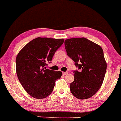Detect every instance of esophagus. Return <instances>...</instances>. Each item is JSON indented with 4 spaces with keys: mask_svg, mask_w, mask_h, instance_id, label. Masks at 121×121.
Here are the masks:
<instances>
[{
    "mask_svg": "<svg viewBox=\"0 0 121 121\" xmlns=\"http://www.w3.org/2000/svg\"><path fill=\"white\" fill-rule=\"evenodd\" d=\"M68 74V72L67 71H65V72H63V75H66Z\"/></svg>",
    "mask_w": 121,
    "mask_h": 121,
    "instance_id": "esophagus-1",
    "label": "esophagus"
}]
</instances>
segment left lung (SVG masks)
Instances as JSON below:
<instances>
[{
  "label": "left lung",
  "instance_id": "1",
  "mask_svg": "<svg viewBox=\"0 0 121 121\" xmlns=\"http://www.w3.org/2000/svg\"><path fill=\"white\" fill-rule=\"evenodd\" d=\"M65 47L79 70L73 71L71 93L79 99L93 96L102 85L107 69L102 47L84 37L66 40Z\"/></svg>",
  "mask_w": 121,
  "mask_h": 121
}]
</instances>
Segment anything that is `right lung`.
<instances>
[{
  "label": "right lung",
  "mask_w": 121,
  "mask_h": 121,
  "mask_svg": "<svg viewBox=\"0 0 121 121\" xmlns=\"http://www.w3.org/2000/svg\"><path fill=\"white\" fill-rule=\"evenodd\" d=\"M64 39L37 37L28 43L16 58L17 74L22 86L32 97L44 99L51 93L61 71L47 69Z\"/></svg>",
  "instance_id": "add662e5"
}]
</instances>
